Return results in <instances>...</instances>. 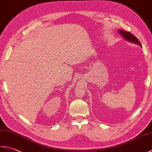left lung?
<instances>
[{"label":"left lung","mask_w":152,"mask_h":152,"mask_svg":"<svg viewBox=\"0 0 152 152\" xmlns=\"http://www.w3.org/2000/svg\"><path fill=\"white\" fill-rule=\"evenodd\" d=\"M118 33L120 34L126 40H127L129 42H131L137 44L138 45V46H140V47H142L141 44L139 42V40H138V38L136 37H134L133 34H131V33H129V32L124 31V30L119 29L118 31Z\"/></svg>","instance_id":"8db88e82"}]
</instances>
